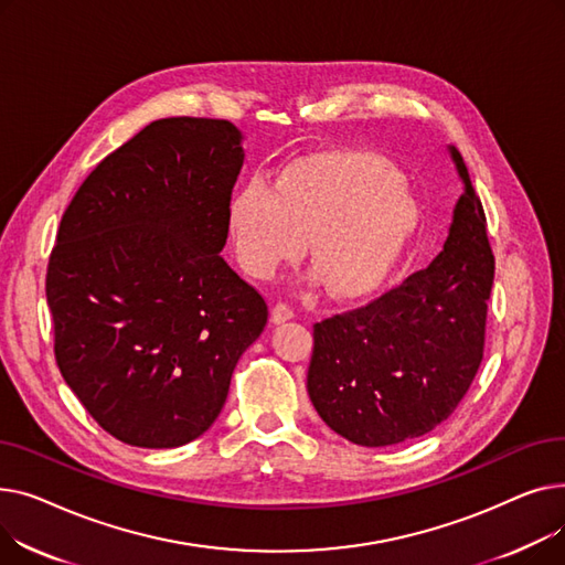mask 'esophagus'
Here are the masks:
<instances>
[{
    "label": "esophagus",
    "instance_id": "obj_1",
    "mask_svg": "<svg viewBox=\"0 0 565 565\" xmlns=\"http://www.w3.org/2000/svg\"><path fill=\"white\" fill-rule=\"evenodd\" d=\"M295 316V311L286 305V302H277L275 307H273V322H286V320H290Z\"/></svg>",
    "mask_w": 565,
    "mask_h": 565
}]
</instances>
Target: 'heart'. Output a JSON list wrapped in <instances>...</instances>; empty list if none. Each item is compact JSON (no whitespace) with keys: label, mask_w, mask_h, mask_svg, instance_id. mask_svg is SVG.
Instances as JSON below:
<instances>
[{"label":"heart","mask_w":565,"mask_h":565,"mask_svg":"<svg viewBox=\"0 0 565 565\" xmlns=\"http://www.w3.org/2000/svg\"><path fill=\"white\" fill-rule=\"evenodd\" d=\"M419 217L398 169L366 153L295 162L275 183H245L228 205L235 254L252 277L273 279L313 237L311 258L337 298H360L387 279Z\"/></svg>","instance_id":"heart-1"}]
</instances>
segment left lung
<instances>
[{
  "instance_id": "obj_1",
  "label": "left lung",
  "mask_w": 565,
  "mask_h": 565,
  "mask_svg": "<svg viewBox=\"0 0 565 565\" xmlns=\"http://www.w3.org/2000/svg\"><path fill=\"white\" fill-rule=\"evenodd\" d=\"M449 153L465 190L437 258L369 305L313 324L309 398L360 447H390L447 422L483 360L494 256L462 156L454 146Z\"/></svg>"
}]
</instances>
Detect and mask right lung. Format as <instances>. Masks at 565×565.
<instances>
[{
  "label": "right lung",
  "mask_w": 565,
  "mask_h": 565,
  "mask_svg": "<svg viewBox=\"0 0 565 565\" xmlns=\"http://www.w3.org/2000/svg\"><path fill=\"white\" fill-rule=\"evenodd\" d=\"M243 135L224 118L146 126L79 185L45 295L54 358L103 430L175 449L213 426L267 305L220 256Z\"/></svg>",
  "instance_id": "right-lung-1"
}]
</instances>
